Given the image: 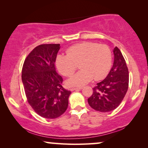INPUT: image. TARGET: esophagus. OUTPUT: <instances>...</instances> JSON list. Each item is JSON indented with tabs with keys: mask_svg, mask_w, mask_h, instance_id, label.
Returning a JSON list of instances; mask_svg holds the SVG:
<instances>
[{
	"mask_svg": "<svg viewBox=\"0 0 148 148\" xmlns=\"http://www.w3.org/2000/svg\"><path fill=\"white\" fill-rule=\"evenodd\" d=\"M83 88L82 87H77V88H72L71 89V91H74V90H81V89H82Z\"/></svg>",
	"mask_w": 148,
	"mask_h": 148,
	"instance_id": "1",
	"label": "esophagus"
}]
</instances>
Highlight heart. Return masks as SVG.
<instances>
[{"instance_id": "heart-1", "label": "heart", "mask_w": 148, "mask_h": 148, "mask_svg": "<svg viewBox=\"0 0 148 148\" xmlns=\"http://www.w3.org/2000/svg\"><path fill=\"white\" fill-rule=\"evenodd\" d=\"M66 55L58 54L56 66L62 75L71 77L77 69L79 71L69 79L67 84L81 86L93 79L99 81L108 75L112 64V52L106 44L84 42L70 46L66 50Z\"/></svg>"}]
</instances>
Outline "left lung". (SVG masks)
<instances>
[{
  "label": "left lung",
  "instance_id": "obj_1",
  "mask_svg": "<svg viewBox=\"0 0 148 148\" xmlns=\"http://www.w3.org/2000/svg\"><path fill=\"white\" fill-rule=\"evenodd\" d=\"M114 64L104 80L93 88L88 104L99 112H107L116 109L122 102L129 88V70L118 47L113 50Z\"/></svg>",
  "mask_w": 148,
  "mask_h": 148
}]
</instances>
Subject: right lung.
<instances>
[{"label":"right lung","mask_w":148,"mask_h":148,"mask_svg":"<svg viewBox=\"0 0 148 148\" xmlns=\"http://www.w3.org/2000/svg\"><path fill=\"white\" fill-rule=\"evenodd\" d=\"M59 44H40L25 58L21 78L27 100L34 110L46 119H56L65 112L71 91L62 87L56 71Z\"/></svg>","instance_id":"obj_1"}]
</instances>
